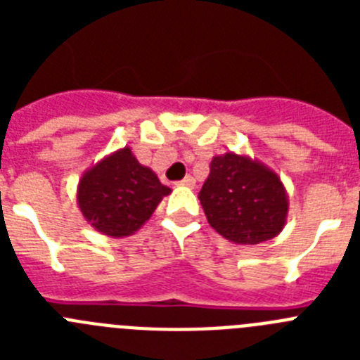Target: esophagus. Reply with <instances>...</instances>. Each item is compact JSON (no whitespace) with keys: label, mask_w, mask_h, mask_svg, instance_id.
<instances>
[{"label":"esophagus","mask_w":360,"mask_h":360,"mask_svg":"<svg viewBox=\"0 0 360 360\" xmlns=\"http://www.w3.org/2000/svg\"><path fill=\"white\" fill-rule=\"evenodd\" d=\"M195 184H196L195 178L191 176V174H187V176L184 178V180H180V182H176V186H182V187H195Z\"/></svg>","instance_id":"1"}]
</instances>
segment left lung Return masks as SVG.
Returning <instances> with one entry per match:
<instances>
[{
	"label": "left lung",
	"mask_w": 360,
	"mask_h": 360,
	"mask_svg": "<svg viewBox=\"0 0 360 360\" xmlns=\"http://www.w3.org/2000/svg\"><path fill=\"white\" fill-rule=\"evenodd\" d=\"M198 200L209 225L232 243H263L287 225L288 195L281 178L249 155L212 157Z\"/></svg>",
	"instance_id": "left-lung-1"
}]
</instances>
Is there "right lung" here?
I'll list each match as a JSON object with an SVG mask.
<instances>
[{
    "label": "right lung",
    "instance_id": "1",
    "mask_svg": "<svg viewBox=\"0 0 360 360\" xmlns=\"http://www.w3.org/2000/svg\"><path fill=\"white\" fill-rule=\"evenodd\" d=\"M171 189L157 173L120 148L84 171L77 184V205L97 232L110 238L135 234Z\"/></svg>",
    "mask_w": 360,
    "mask_h": 360
}]
</instances>
